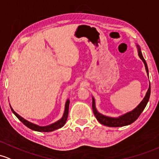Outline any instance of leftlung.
<instances>
[{
    "label": "left lung",
    "mask_w": 159,
    "mask_h": 159,
    "mask_svg": "<svg viewBox=\"0 0 159 159\" xmlns=\"http://www.w3.org/2000/svg\"><path fill=\"white\" fill-rule=\"evenodd\" d=\"M138 48V54L139 58L143 60V61L144 62L145 67H146V70L147 75H148V66H147L146 60L143 58V54H142L141 49L139 46H137ZM150 93H151V87L148 88V91H147L146 96L143 98V101H141V103L135 108L134 110H132V111L126 113V114L123 115V116H120L117 118H113V117H109V116H106L104 115L101 114V113H98V110H97L96 107H95V101L93 98H92V109L93 114L96 116L97 120H98L99 123H101V124L104 125V126H110V127H120V126H127V125L131 124L133 122H135L138 119L139 116H140V114L142 113V112L143 111V110L146 107L147 103H148V100H149L150 97Z\"/></svg>",
    "instance_id": "left-lung-1"
}]
</instances>
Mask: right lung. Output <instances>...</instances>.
I'll return each mask as SVG.
<instances>
[{
  "label": "right lung",
  "mask_w": 159,
  "mask_h": 159,
  "mask_svg": "<svg viewBox=\"0 0 159 159\" xmlns=\"http://www.w3.org/2000/svg\"><path fill=\"white\" fill-rule=\"evenodd\" d=\"M69 100H67L66 103V108H65V112H64V114H63L62 118L61 120H59L58 121L56 122V123H52V124L49 125V126H39L38 125L34 124V123H32L30 122L27 121L25 119H23V117H21L20 115H18L16 112L14 111L12 109V107H11V110L13 113H14L15 116L18 118L21 122L25 125L26 126H27L28 128H30L32 130H34V131H38V132H52V131H54V130L58 129L62 127L66 123V120L67 118H68V107H69Z\"/></svg>",
  "instance_id": "right-lung-1"
}]
</instances>
